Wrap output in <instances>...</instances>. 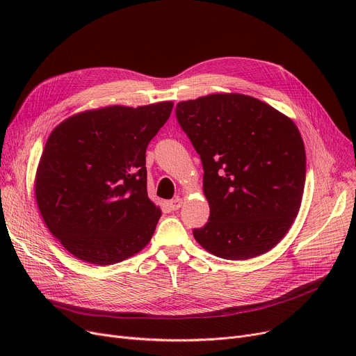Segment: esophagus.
Returning <instances> with one entry per match:
<instances>
[{"label":"esophagus","instance_id":"obj_1","mask_svg":"<svg viewBox=\"0 0 356 356\" xmlns=\"http://www.w3.org/2000/svg\"><path fill=\"white\" fill-rule=\"evenodd\" d=\"M181 203L183 200L180 197H175L168 202V208H170V211H179L181 208Z\"/></svg>","mask_w":356,"mask_h":356}]
</instances>
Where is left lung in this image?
<instances>
[{
	"mask_svg": "<svg viewBox=\"0 0 356 356\" xmlns=\"http://www.w3.org/2000/svg\"><path fill=\"white\" fill-rule=\"evenodd\" d=\"M203 165L209 220L193 236L211 254L250 259L275 247L300 209L306 152L296 124L241 93H213L176 106Z\"/></svg>",
	"mask_w": 356,
	"mask_h": 356,
	"instance_id": "obj_1",
	"label": "left lung"
}]
</instances>
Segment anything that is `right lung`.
Instances as JSON below:
<instances>
[{
  "instance_id": "right-lung-1",
  "label": "right lung",
  "mask_w": 356,
  "mask_h": 356,
  "mask_svg": "<svg viewBox=\"0 0 356 356\" xmlns=\"http://www.w3.org/2000/svg\"><path fill=\"white\" fill-rule=\"evenodd\" d=\"M173 102L106 106L65 120L47 138L35 199L49 231L76 258L111 266L140 252L161 211L148 199L145 149Z\"/></svg>"
}]
</instances>
